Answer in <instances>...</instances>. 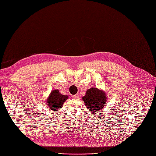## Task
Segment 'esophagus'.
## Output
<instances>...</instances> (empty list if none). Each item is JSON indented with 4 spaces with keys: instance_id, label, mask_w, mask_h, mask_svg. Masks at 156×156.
I'll list each match as a JSON object with an SVG mask.
<instances>
[{
    "instance_id": "34e87169",
    "label": "esophagus",
    "mask_w": 156,
    "mask_h": 156,
    "mask_svg": "<svg viewBox=\"0 0 156 156\" xmlns=\"http://www.w3.org/2000/svg\"><path fill=\"white\" fill-rule=\"evenodd\" d=\"M73 98H74V99H77L79 98V95L76 94V95H73Z\"/></svg>"
}]
</instances>
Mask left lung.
<instances>
[{
	"label": "left lung",
	"mask_w": 156,
	"mask_h": 156,
	"mask_svg": "<svg viewBox=\"0 0 156 156\" xmlns=\"http://www.w3.org/2000/svg\"><path fill=\"white\" fill-rule=\"evenodd\" d=\"M82 99L86 108L94 113L100 112L105 107L108 100L105 91L94 87L87 90L85 95L82 97Z\"/></svg>",
	"instance_id": "8db88e82"
}]
</instances>
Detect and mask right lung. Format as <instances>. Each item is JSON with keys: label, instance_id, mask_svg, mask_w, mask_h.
<instances>
[{"label": "right lung", "instance_id": "1", "mask_svg": "<svg viewBox=\"0 0 156 156\" xmlns=\"http://www.w3.org/2000/svg\"><path fill=\"white\" fill-rule=\"evenodd\" d=\"M68 98V95L61 94L59 90L55 89L50 92L46 100L47 107L54 112L58 111V110L63 107L64 103Z\"/></svg>", "mask_w": 156, "mask_h": 156}]
</instances>
